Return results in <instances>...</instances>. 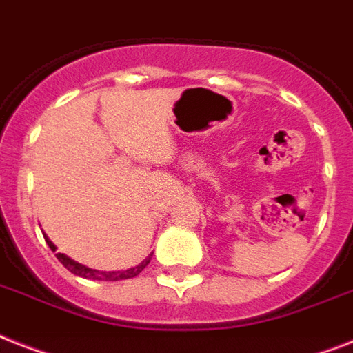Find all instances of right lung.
<instances>
[{
  "label": "right lung",
  "mask_w": 353,
  "mask_h": 353,
  "mask_svg": "<svg viewBox=\"0 0 353 353\" xmlns=\"http://www.w3.org/2000/svg\"><path fill=\"white\" fill-rule=\"evenodd\" d=\"M45 241H47V245L50 246V250H56V246H54V243L48 239L47 236H45ZM56 257L59 259V263H61L67 270H70L72 274H76V276L79 277H85V279H96V281H121V279H130V277H136L137 274H141L143 268L150 263V257H147V259L143 261V263H139L137 266H134V268H128V270H123V272H101V270H94V268H88V266L81 265V263H77V261L70 259L68 256H65V254H56Z\"/></svg>",
  "instance_id": "right-lung-1"
}]
</instances>
